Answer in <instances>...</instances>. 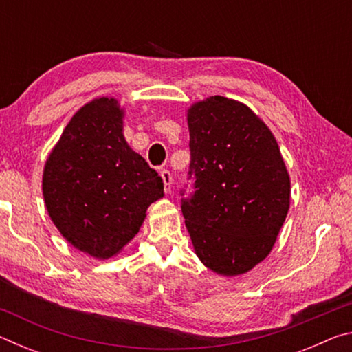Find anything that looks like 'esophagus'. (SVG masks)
Listing matches in <instances>:
<instances>
[{"label":"esophagus","mask_w":352,"mask_h":352,"mask_svg":"<svg viewBox=\"0 0 352 352\" xmlns=\"http://www.w3.org/2000/svg\"><path fill=\"white\" fill-rule=\"evenodd\" d=\"M162 178L164 183V192H170V186H172V175L169 170H162Z\"/></svg>","instance_id":"1"}]
</instances>
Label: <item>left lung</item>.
Returning <instances> with one entry per match:
<instances>
[{
	"instance_id": "obj_1",
	"label": "left lung",
	"mask_w": 352,
	"mask_h": 352,
	"mask_svg": "<svg viewBox=\"0 0 352 352\" xmlns=\"http://www.w3.org/2000/svg\"><path fill=\"white\" fill-rule=\"evenodd\" d=\"M195 192L182 211L195 254L222 276L270 254L290 206V177L272 130L239 100L210 96L188 109Z\"/></svg>"
}]
</instances>
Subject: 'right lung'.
I'll use <instances>...</instances> for the list:
<instances>
[{
    "instance_id": "1",
    "label": "right lung",
    "mask_w": 352,
    "mask_h": 352,
    "mask_svg": "<svg viewBox=\"0 0 352 352\" xmlns=\"http://www.w3.org/2000/svg\"><path fill=\"white\" fill-rule=\"evenodd\" d=\"M124 109L115 98L80 107L43 169L46 211L74 248L96 259L116 256L133 239L162 177L124 138Z\"/></svg>"
}]
</instances>
